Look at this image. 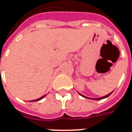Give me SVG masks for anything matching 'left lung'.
<instances>
[{"mask_svg": "<svg viewBox=\"0 0 132 132\" xmlns=\"http://www.w3.org/2000/svg\"><path fill=\"white\" fill-rule=\"evenodd\" d=\"M114 91V90H113ZM113 91L111 92L110 93H109V94L106 95H105V96H102V97H97V98H92V97H86V96H85V95H82L81 93H80L79 92H78V94L80 95H81L82 97H85V98H88V99H91V100H102V99H105V98H106V97H109L110 95L112 93H113Z\"/></svg>", "mask_w": 132, "mask_h": 132, "instance_id": "1", "label": "left lung"}]
</instances>
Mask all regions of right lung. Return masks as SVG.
Masks as SVG:
<instances>
[{
    "label": "right lung",
    "mask_w": 132,
    "mask_h": 132,
    "mask_svg": "<svg viewBox=\"0 0 132 132\" xmlns=\"http://www.w3.org/2000/svg\"><path fill=\"white\" fill-rule=\"evenodd\" d=\"M46 95H43V96H42L41 97H39V98H38V99H36V100H31V101H30V102H36V101H39V100H41L42 99H43L44 97H45Z\"/></svg>",
    "instance_id": "obj_1"
}]
</instances>
